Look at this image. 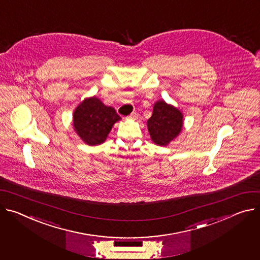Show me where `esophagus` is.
Segmentation results:
<instances>
[{"instance_id":"obj_1","label":"esophagus","mask_w":260,"mask_h":260,"mask_svg":"<svg viewBox=\"0 0 260 260\" xmlns=\"http://www.w3.org/2000/svg\"><path fill=\"white\" fill-rule=\"evenodd\" d=\"M137 118H138V114H137V113H133V114H131L129 116L126 117V119H127V120H136Z\"/></svg>"}]
</instances>
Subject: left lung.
<instances>
[{
    "mask_svg": "<svg viewBox=\"0 0 260 260\" xmlns=\"http://www.w3.org/2000/svg\"><path fill=\"white\" fill-rule=\"evenodd\" d=\"M183 126V114L164 100L153 105L152 115L147 120L151 141L158 146H167L178 137Z\"/></svg>",
    "mask_w": 260,
    "mask_h": 260,
    "instance_id": "obj_1",
    "label": "left lung"
}]
</instances>
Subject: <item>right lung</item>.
<instances>
[{
  "instance_id": "obj_1",
  "label": "right lung",
  "mask_w": 260,
  "mask_h": 260,
  "mask_svg": "<svg viewBox=\"0 0 260 260\" xmlns=\"http://www.w3.org/2000/svg\"><path fill=\"white\" fill-rule=\"evenodd\" d=\"M121 119L114 108L106 106L99 98L85 99L73 114V125L84 143L95 146L104 143L113 125Z\"/></svg>"
}]
</instances>
